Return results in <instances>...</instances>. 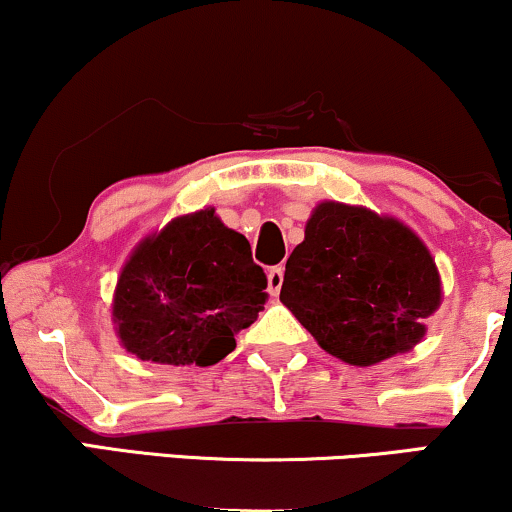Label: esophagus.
I'll return each instance as SVG.
<instances>
[{
	"mask_svg": "<svg viewBox=\"0 0 512 512\" xmlns=\"http://www.w3.org/2000/svg\"><path fill=\"white\" fill-rule=\"evenodd\" d=\"M281 284H284V267H272L267 272V293H269V296H279Z\"/></svg>",
	"mask_w": 512,
	"mask_h": 512,
	"instance_id": "esophagus-1",
	"label": "esophagus"
}]
</instances>
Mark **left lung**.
I'll return each mask as SVG.
<instances>
[{
    "label": "left lung",
    "mask_w": 512,
    "mask_h": 512,
    "mask_svg": "<svg viewBox=\"0 0 512 512\" xmlns=\"http://www.w3.org/2000/svg\"><path fill=\"white\" fill-rule=\"evenodd\" d=\"M279 301L327 354L366 368L426 337L443 284L431 250L407 223L325 199L286 260Z\"/></svg>",
    "instance_id": "1"
}]
</instances>
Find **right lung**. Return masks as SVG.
<instances>
[{
  "mask_svg": "<svg viewBox=\"0 0 512 512\" xmlns=\"http://www.w3.org/2000/svg\"><path fill=\"white\" fill-rule=\"evenodd\" d=\"M264 289L248 238L204 207L175 216L129 252L110 303L115 334L142 361L214 366L257 320Z\"/></svg>",
  "mask_w": 512,
  "mask_h": 512,
  "instance_id": "add662e5",
  "label": "right lung"
}]
</instances>
